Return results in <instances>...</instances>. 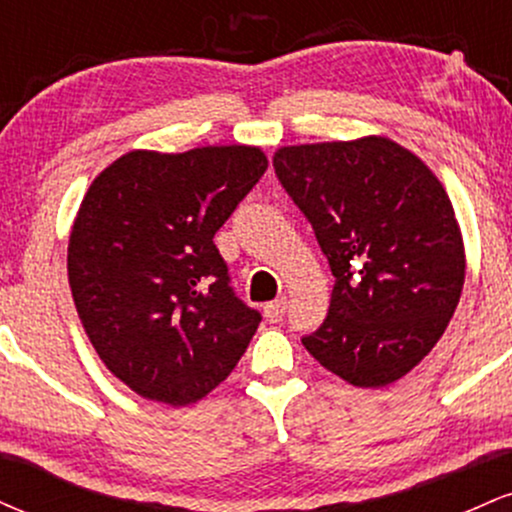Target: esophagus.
<instances>
[{
  "instance_id": "1",
  "label": "esophagus",
  "mask_w": 512,
  "mask_h": 512,
  "mask_svg": "<svg viewBox=\"0 0 512 512\" xmlns=\"http://www.w3.org/2000/svg\"><path fill=\"white\" fill-rule=\"evenodd\" d=\"M284 313H286V298L284 296L264 305V317H267L269 322H279L281 317H284Z\"/></svg>"
}]
</instances>
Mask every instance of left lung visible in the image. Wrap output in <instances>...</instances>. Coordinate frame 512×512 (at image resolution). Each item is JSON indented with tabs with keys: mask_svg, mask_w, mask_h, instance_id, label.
I'll return each instance as SVG.
<instances>
[{
	"mask_svg": "<svg viewBox=\"0 0 512 512\" xmlns=\"http://www.w3.org/2000/svg\"><path fill=\"white\" fill-rule=\"evenodd\" d=\"M274 170L334 274L330 313L301 339L356 387L419 366L464 284V243L433 170L387 137L281 146Z\"/></svg>",
	"mask_w": 512,
	"mask_h": 512,
	"instance_id": "left-lung-1",
	"label": "left lung"
}]
</instances>
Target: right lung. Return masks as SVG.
<instances>
[{
    "mask_svg": "<svg viewBox=\"0 0 512 512\" xmlns=\"http://www.w3.org/2000/svg\"><path fill=\"white\" fill-rule=\"evenodd\" d=\"M267 170L257 146L129 151L88 187L67 248L76 313L115 378L185 407L231 375L262 315L214 245Z\"/></svg>",
    "mask_w": 512,
    "mask_h": 512,
    "instance_id": "obj_1",
    "label": "right lung"
}]
</instances>
